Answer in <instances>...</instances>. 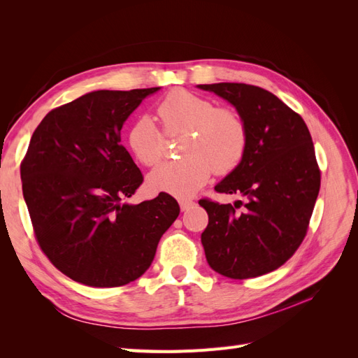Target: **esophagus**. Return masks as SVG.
I'll use <instances>...</instances> for the list:
<instances>
[{
  "label": "esophagus",
  "instance_id": "34e87169",
  "mask_svg": "<svg viewBox=\"0 0 358 358\" xmlns=\"http://www.w3.org/2000/svg\"><path fill=\"white\" fill-rule=\"evenodd\" d=\"M179 204H180V209L182 210H188L191 206L194 204V201L189 200V199H182V200H179Z\"/></svg>",
  "mask_w": 358,
  "mask_h": 358
}]
</instances>
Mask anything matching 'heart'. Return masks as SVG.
<instances>
[{"mask_svg":"<svg viewBox=\"0 0 358 358\" xmlns=\"http://www.w3.org/2000/svg\"><path fill=\"white\" fill-rule=\"evenodd\" d=\"M161 128L149 116L138 117L128 128L127 145L146 167L164 158L167 134L188 133L179 161H169L148 176L154 189L188 197L209 180L212 171L227 175L241 164L248 148L243 117L230 107H216L206 96L183 90L169 92L157 107ZM166 134L164 135V133Z\"/></svg>","mask_w":358,"mask_h":358,"instance_id":"1","label":"heart"}]
</instances>
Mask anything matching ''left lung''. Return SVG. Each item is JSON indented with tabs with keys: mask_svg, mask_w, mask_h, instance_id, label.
<instances>
[{
	"mask_svg": "<svg viewBox=\"0 0 358 358\" xmlns=\"http://www.w3.org/2000/svg\"><path fill=\"white\" fill-rule=\"evenodd\" d=\"M199 88L230 101L248 128L242 162L215 187L216 192L246 200L234 206L199 201L209 215L201 233L206 259L215 272L231 279L273 272L305 239L320 192L321 171L309 129L299 113L258 86Z\"/></svg>",
	"mask_w": 358,
	"mask_h": 358,
	"instance_id": "left-lung-1",
	"label": "left lung"
}]
</instances>
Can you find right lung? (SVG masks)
Returning <instances> with one entry per match:
<instances>
[{
  "mask_svg": "<svg viewBox=\"0 0 358 358\" xmlns=\"http://www.w3.org/2000/svg\"><path fill=\"white\" fill-rule=\"evenodd\" d=\"M158 90L85 94L50 110L31 137L20 178L32 229L50 263L76 282H133L180 212L167 192L125 201L143 175L121 145V129Z\"/></svg>",
  "mask_w": 358,
  "mask_h": 358,
  "instance_id": "1",
  "label": "right lung"
}]
</instances>
